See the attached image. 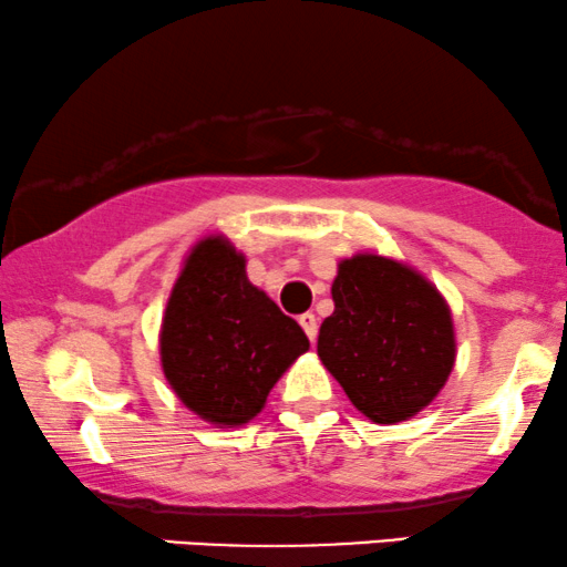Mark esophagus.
<instances>
[{
    "label": "esophagus",
    "instance_id": "1",
    "mask_svg": "<svg viewBox=\"0 0 567 567\" xmlns=\"http://www.w3.org/2000/svg\"><path fill=\"white\" fill-rule=\"evenodd\" d=\"M298 322H301V327H303V332H306V336H309V340H317L319 324H317V317H313V313H311V311H306V313H301V317H298Z\"/></svg>",
    "mask_w": 567,
    "mask_h": 567
}]
</instances>
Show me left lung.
<instances>
[{"label": "left lung", "mask_w": 567, "mask_h": 567, "mask_svg": "<svg viewBox=\"0 0 567 567\" xmlns=\"http://www.w3.org/2000/svg\"><path fill=\"white\" fill-rule=\"evenodd\" d=\"M332 301L317 353L351 404L378 425H395L431 404L456 357L441 292L393 258L359 254L340 261Z\"/></svg>", "instance_id": "1"}]
</instances>
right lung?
Listing matches in <instances>:
<instances>
[{"label": "right lung", "mask_w": 567, "mask_h": 567, "mask_svg": "<svg viewBox=\"0 0 567 567\" xmlns=\"http://www.w3.org/2000/svg\"><path fill=\"white\" fill-rule=\"evenodd\" d=\"M306 351L301 324L250 285L229 240L195 245L161 327L163 374L184 406L214 425H245Z\"/></svg>", "instance_id": "add662e5"}]
</instances>
